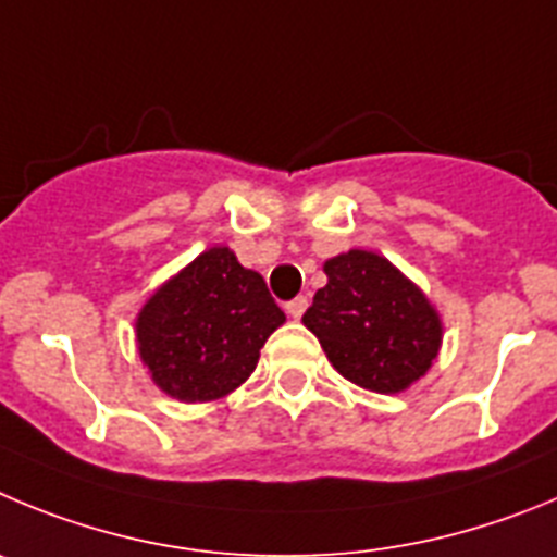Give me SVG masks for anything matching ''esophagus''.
<instances>
[{"label":"esophagus","mask_w":557,"mask_h":557,"mask_svg":"<svg viewBox=\"0 0 557 557\" xmlns=\"http://www.w3.org/2000/svg\"><path fill=\"white\" fill-rule=\"evenodd\" d=\"M305 308H308V299L297 297V299H290V302L285 305V313H288L290 319H299V315L305 313Z\"/></svg>","instance_id":"esophagus-1"}]
</instances>
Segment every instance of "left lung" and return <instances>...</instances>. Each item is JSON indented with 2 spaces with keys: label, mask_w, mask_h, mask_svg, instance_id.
<instances>
[{
  "label": "left lung",
  "mask_w": 557,
  "mask_h": 557,
  "mask_svg": "<svg viewBox=\"0 0 557 557\" xmlns=\"http://www.w3.org/2000/svg\"><path fill=\"white\" fill-rule=\"evenodd\" d=\"M324 274L327 285L315 290L302 324L341 377L374 394H399L430 372L444 324L413 280L369 249L324 260Z\"/></svg>",
  "instance_id": "obj_1"
}]
</instances>
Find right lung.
I'll return each instance as SVG.
<instances>
[{
	"mask_svg": "<svg viewBox=\"0 0 557 557\" xmlns=\"http://www.w3.org/2000/svg\"><path fill=\"white\" fill-rule=\"evenodd\" d=\"M283 322L267 280L230 247H210L154 288L135 315V344L166 397L213 403L247 383Z\"/></svg>",
	"mask_w": 557,
	"mask_h": 557,
	"instance_id": "1",
	"label": "right lung"
}]
</instances>
